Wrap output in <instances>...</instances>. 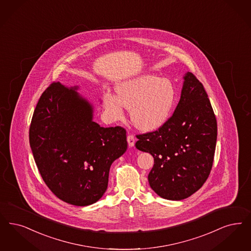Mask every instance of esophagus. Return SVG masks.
I'll return each instance as SVG.
<instances>
[{
	"label": "esophagus",
	"instance_id": "esophagus-1",
	"mask_svg": "<svg viewBox=\"0 0 251 251\" xmlns=\"http://www.w3.org/2000/svg\"><path fill=\"white\" fill-rule=\"evenodd\" d=\"M127 141H128V145H129V147H130V148L134 147V144H135V137H134L133 135L129 134V135H128V137H127Z\"/></svg>",
	"mask_w": 251,
	"mask_h": 251
}]
</instances>
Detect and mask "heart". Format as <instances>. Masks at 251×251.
<instances>
[{"instance_id": "heart-1", "label": "heart", "mask_w": 251, "mask_h": 251, "mask_svg": "<svg viewBox=\"0 0 251 251\" xmlns=\"http://www.w3.org/2000/svg\"><path fill=\"white\" fill-rule=\"evenodd\" d=\"M176 98V89L170 80L146 75L121 83L117 94L105 91L102 105L110 122L122 121L125 110L130 109L133 125L138 130L152 131L160 129L169 120Z\"/></svg>"}]
</instances>
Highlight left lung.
<instances>
[{"mask_svg": "<svg viewBox=\"0 0 251 251\" xmlns=\"http://www.w3.org/2000/svg\"><path fill=\"white\" fill-rule=\"evenodd\" d=\"M179 102L159 130L139 134L137 150L149 152L154 165L151 189L167 200L190 197L206 181L213 165L218 127L207 93L191 73L183 76Z\"/></svg>", "mask_w": 251, "mask_h": 251, "instance_id": "obj_1", "label": "left lung"}]
</instances>
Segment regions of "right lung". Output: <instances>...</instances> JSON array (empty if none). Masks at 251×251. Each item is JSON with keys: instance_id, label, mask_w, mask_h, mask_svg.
Instances as JSON below:
<instances>
[{"instance_id": "add662e5", "label": "right lung", "mask_w": 251, "mask_h": 251, "mask_svg": "<svg viewBox=\"0 0 251 251\" xmlns=\"http://www.w3.org/2000/svg\"><path fill=\"white\" fill-rule=\"evenodd\" d=\"M78 86L52 83L30 126V146L41 176L59 199L87 206L107 189L111 164L127 151L126 130L100 127Z\"/></svg>"}]
</instances>
